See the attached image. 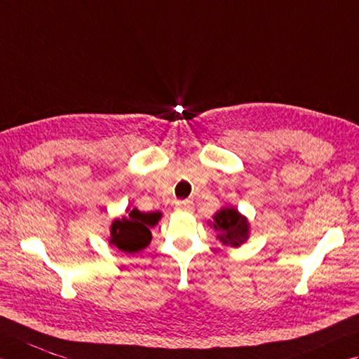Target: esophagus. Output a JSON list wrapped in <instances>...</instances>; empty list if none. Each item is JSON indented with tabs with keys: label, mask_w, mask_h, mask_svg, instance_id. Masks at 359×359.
<instances>
[{
	"label": "esophagus",
	"mask_w": 359,
	"mask_h": 359,
	"mask_svg": "<svg viewBox=\"0 0 359 359\" xmlns=\"http://www.w3.org/2000/svg\"><path fill=\"white\" fill-rule=\"evenodd\" d=\"M194 207L195 205L190 200H182V201L175 203V209L180 210V212H192Z\"/></svg>",
	"instance_id": "obj_1"
}]
</instances>
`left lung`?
I'll return each mask as SVG.
<instances>
[{"label": "left lung", "mask_w": 359, "mask_h": 359, "mask_svg": "<svg viewBox=\"0 0 359 359\" xmlns=\"http://www.w3.org/2000/svg\"><path fill=\"white\" fill-rule=\"evenodd\" d=\"M213 227L218 230L219 240L227 245L238 247L249 238V222L232 207L213 215Z\"/></svg>", "instance_id": "left-lung-1"}]
</instances>
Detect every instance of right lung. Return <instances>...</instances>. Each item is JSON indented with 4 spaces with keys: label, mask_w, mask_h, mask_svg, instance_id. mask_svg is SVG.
Segmentation results:
<instances>
[{
    "label": "right lung",
    "mask_w": 359,
    "mask_h": 359,
    "mask_svg": "<svg viewBox=\"0 0 359 359\" xmlns=\"http://www.w3.org/2000/svg\"><path fill=\"white\" fill-rule=\"evenodd\" d=\"M156 213H141L133 209L127 217L114 221L110 243L126 253L142 250L152 240L149 227L156 224Z\"/></svg>",
    "instance_id": "add662e5"
}]
</instances>
